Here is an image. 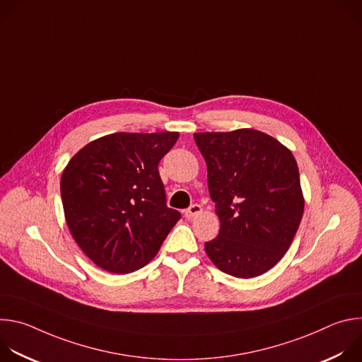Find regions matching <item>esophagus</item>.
Wrapping results in <instances>:
<instances>
[{
    "mask_svg": "<svg viewBox=\"0 0 362 362\" xmlns=\"http://www.w3.org/2000/svg\"><path fill=\"white\" fill-rule=\"evenodd\" d=\"M202 212H203V209L200 204H192L187 211H185V216L187 219H192V218H196L197 215H200Z\"/></svg>",
    "mask_w": 362,
    "mask_h": 362,
    "instance_id": "1",
    "label": "esophagus"
}]
</instances>
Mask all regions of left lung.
<instances>
[{
    "mask_svg": "<svg viewBox=\"0 0 362 362\" xmlns=\"http://www.w3.org/2000/svg\"><path fill=\"white\" fill-rule=\"evenodd\" d=\"M208 166V186L221 221L204 243L222 272L249 279L274 268L289 249L303 215L293 154L253 129L194 133Z\"/></svg>",
    "mask_w": 362,
    "mask_h": 362,
    "instance_id": "obj_1",
    "label": "left lung"
}]
</instances>
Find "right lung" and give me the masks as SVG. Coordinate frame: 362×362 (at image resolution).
I'll use <instances>...</instances> for the list:
<instances>
[{"instance_id": "add662e5", "label": "right lung", "mask_w": 362, "mask_h": 362, "mask_svg": "<svg viewBox=\"0 0 362 362\" xmlns=\"http://www.w3.org/2000/svg\"><path fill=\"white\" fill-rule=\"evenodd\" d=\"M177 139V132L107 134L78 150L63 170L67 226L98 268H143L180 219L168 208L158 169Z\"/></svg>"}]
</instances>
